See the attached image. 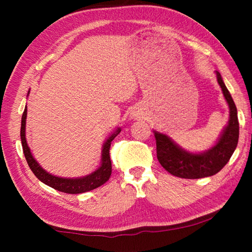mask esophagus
I'll list each match as a JSON object with an SVG mask.
<instances>
[{"label": "esophagus", "mask_w": 252, "mask_h": 252, "mask_svg": "<svg viewBox=\"0 0 252 252\" xmlns=\"http://www.w3.org/2000/svg\"><path fill=\"white\" fill-rule=\"evenodd\" d=\"M132 116H133V118H134V119H135V118H139V114H138V113H135V112H134V113H132Z\"/></svg>", "instance_id": "1"}]
</instances>
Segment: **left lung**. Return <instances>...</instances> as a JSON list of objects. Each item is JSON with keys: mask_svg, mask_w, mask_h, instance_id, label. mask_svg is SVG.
Listing matches in <instances>:
<instances>
[{"mask_svg": "<svg viewBox=\"0 0 252 252\" xmlns=\"http://www.w3.org/2000/svg\"><path fill=\"white\" fill-rule=\"evenodd\" d=\"M217 80L230 110L228 126L224 127L218 142L208 151L191 153L183 150L168 135L155 131L157 141V158L169 173L183 179H200L218 173L231 158L238 144L239 121L236 104L225 87L218 71Z\"/></svg>", "mask_w": 252, "mask_h": 252, "instance_id": "1", "label": "left lung"}]
</instances>
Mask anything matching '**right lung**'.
<instances>
[{"mask_svg":"<svg viewBox=\"0 0 252 252\" xmlns=\"http://www.w3.org/2000/svg\"><path fill=\"white\" fill-rule=\"evenodd\" d=\"M30 92V91H29ZM29 94V93H28ZM27 106H25L24 112L22 114V121H21V142H22L23 153L25 159L29 164L30 169L32 172L35 174V177L39 179L40 181L45 183L53 189L61 191L64 193H83L91 191L93 189H96L100 186L104 185V183L109 180L111 172H112V165H111V159H110V147L111 142L113 139L120 133L121 129H119L114 132L113 134L109 136L102 148V156H101V165L97 168L94 172H92L89 176H85L82 178H75V179H66V178H60L55 177L53 174L46 172L45 170L37 163L36 160L34 159L30 148L27 143V139H25V121H27Z\"/></svg>","mask_w":252,"mask_h":252,"instance_id":"add662e5","label":"right lung"}]
</instances>
